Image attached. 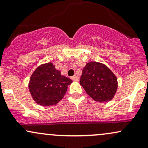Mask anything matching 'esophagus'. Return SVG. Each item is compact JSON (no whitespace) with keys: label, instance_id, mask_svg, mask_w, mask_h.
<instances>
[{"label":"esophagus","instance_id":"34e87169","mask_svg":"<svg viewBox=\"0 0 148 148\" xmlns=\"http://www.w3.org/2000/svg\"><path fill=\"white\" fill-rule=\"evenodd\" d=\"M72 79L74 81H79V78L78 77V76H72Z\"/></svg>","mask_w":148,"mask_h":148}]
</instances>
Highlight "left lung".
I'll list each match as a JSON object with an SVG mask.
<instances>
[{"mask_svg":"<svg viewBox=\"0 0 148 148\" xmlns=\"http://www.w3.org/2000/svg\"><path fill=\"white\" fill-rule=\"evenodd\" d=\"M80 84L95 101H110L118 89V80L107 66L90 62L83 69Z\"/></svg>","mask_w":148,"mask_h":148,"instance_id":"obj_1","label":"left lung"}]
</instances>
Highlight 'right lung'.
Instances as JSON below:
<instances>
[{"label": "right lung", "instance_id": "obj_1", "mask_svg": "<svg viewBox=\"0 0 148 148\" xmlns=\"http://www.w3.org/2000/svg\"><path fill=\"white\" fill-rule=\"evenodd\" d=\"M72 81L61 75L51 62L41 64L30 78L28 88L32 97L38 104L48 106L56 104L64 97L67 86Z\"/></svg>", "mask_w": 148, "mask_h": 148}]
</instances>
